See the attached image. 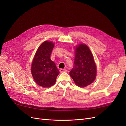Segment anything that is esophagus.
Returning a JSON list of instances; mask_svg holds the SVG:
<instances>
[{
  "label": "esophagus",
  "instance_id": "1",
  "mask_svg": "<svg viewBox=\"0 0 126 126\" xmlns=\"http://www.w3.org/2000/svg\"><path fill=\"white\" fill-rule=\"evenodd\" d=\"M60 72H66L67 70L66 69H59Z\"/></svg>",
  "mask_w": 126,
  "mask_h": 126
}]
</instances>
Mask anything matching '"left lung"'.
<instances>
[{
  "label": "left lung",
  "mask_w": 126,
  "mask_h": 126,
  "mask_svg": "<svg viewBox=\"0 0 126 126\" xmlns=\"http://www.w3.org/2000/svg\"><path fill=\"white\" fill-rule=\"evenodd\" d=\"M96 67L89 48L85 44L76 48L74 67L69 74L76 84L85 87L93 82L96 76Z\"/></svg>",
  "instance_id": "1"
}]
</instances>
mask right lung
Returning <instances> with one entry per match:
<instances>
[{
	"label": "right lung",
	"instance_id": "add662e5",
	"mask_svg": "<svg viewBox=\"0 0 126 126\" xmlns=\"http://www.w3.org/2000/svg\"><path fill=\"white\" fill-rule=\"evenodd\" d=\"M54 47L52 42L46 41L39 47L34 57L32 65V77L38 85L49 87L55 84L59 74L50 55Z\"/></svg>",
	"mask_w": 126,
	"mask_h": 126
}]
</instances>
